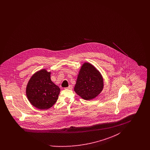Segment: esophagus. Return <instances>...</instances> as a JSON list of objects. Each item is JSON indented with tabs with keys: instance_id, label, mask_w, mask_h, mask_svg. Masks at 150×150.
<instances>
[{
	"instance_id": "1",
	"label": "esophagus",
	"mask_w": 150,
	"mask_h": 150,
	"mask_svg": "<svg viewBox=\"0 0 150 150\" xmlns=\"http://www.w3.org/2000/svg\"><path fill=\"white\" fill-rule=\"evenodd\" d=\"M65 89H72V86L71 85H70L68 87L65 88Z\"/></svg>"
}]
</instances>
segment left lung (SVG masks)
<instances>
[{"label":"left lung","mask_w":150,"mask_h":150,"mask_svg":"<svg viewBox=\"0 0 150 150\" xmlns=\"http://www.w3.org/2000/svg\"><path fill=\"white\" fill-rule=\"evenodd\" d=\"M103 88V79L100 72L89 63L83 64L74 88L75 92L84 100H92L101 92Z\"/></svg>","instance_id":"1"}]
</instances>
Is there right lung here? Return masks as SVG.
<instances>
[{
	"instance_id": "obj_1",
	"label": "right lung",
	"mask_w": 150,
	"mask_h": 150,
	"mask_svg": "<svg viewBox=\"0 0 150 150\" xmlns=\"http://www.w3.org/2000/svg\"><path fill=\"white\" fill-rule=\"evenodd\" d=\"M50 72L46 70L37 72L30 79L26 95L30 102L40 110L48 109L57 100L60 89L50 80Z\"/></svg>"
}]
</instances>
